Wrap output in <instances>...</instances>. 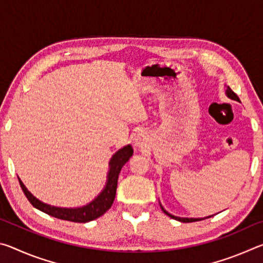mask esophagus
<instances>
[{"label": "esophagus", "instance_id": "1", "mask_svg": "<svg viewBox=\"0 0 263 263\" xmlns=\"http://www.w3.org/2000/svg\"><path fill=\"white\" fill-rule=\"evenodd\" d=\"M145 142V136L142 135L141 132H137L135 137H133V144H135V146H137V147H140V146L144 145Z\"/></svg>", "mask_w": 263, "mask_h": 263}]
</instances>
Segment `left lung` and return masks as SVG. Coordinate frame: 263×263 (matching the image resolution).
<instances>
[{"mask_svg":"<svg viewBox=\"0 0 263 263\" xmlns=\"http://www.w3.org/2000/svg\"><path fill=\"white\" fill-rule=\"evenodd\" d=\"M226 95H228V97H230L231 100H234V101H239V97L237 96V94H235V92L232 90V89H231L230 87H228L226 88ZM161 209H162V211L166 213L167 216H169L171 218H173V219H176V220H179V221H182V222H193V221H198V220H203V219H205V218H210V217H212V216H209V217H205V218H181V217H176V216H173V215H171V213L169 212H167L166 210H164V209L161 206Z\"/></svg>","mask_w":263,"mask_h":263,"instance_id":"obj_1","label":"left lung"}]
</instances>
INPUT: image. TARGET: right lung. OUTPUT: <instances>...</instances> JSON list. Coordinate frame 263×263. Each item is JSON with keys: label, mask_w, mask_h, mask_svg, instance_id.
<instances>
[{"label": "right lung", "mask_w": 263, "mask_h": 263, "mask_svg": "<svg viewBox=\"0 0 263 263\" xmlns=\"http://www.w3.org/2000/svg\"><path fill=\"white\" fill-rule=\"evenodd\" d=\"M133 154V148L131 145L124 146L123 148L117 151L111 158L109 166L110 171L108 173V180H106V184L102 193L97 196L94 201L90 202L87 205L81 208H74V209H67V208H58L48 205L39 201L34 197V196L26 189V186L23 184V182L20 180L21 188L25 194L26 198L32 205L41 210L43 212L47 213L52 217L59 218L62 220H68L74 222H87L96 219V218L101 217L102 215L109 210L112 205L115 196H116V189H117V182H118V175L121 173V169L123 168Z\"/></svg>", "instance_id": "obj_1"}]
</instances>
